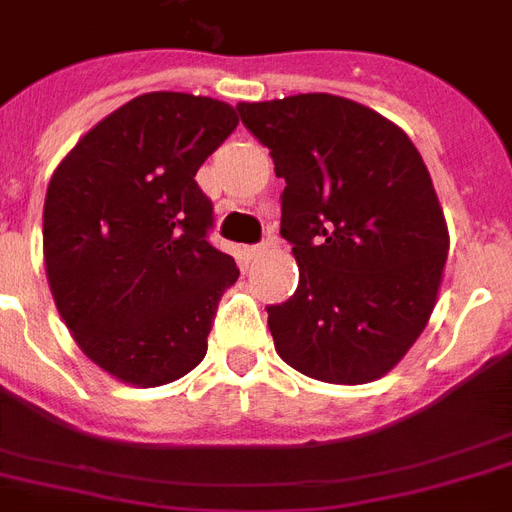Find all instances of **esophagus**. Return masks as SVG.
<instances>
[{
	"label": "esophagus",
	"mask_w": 512,
	"mask_h": 512,
	"mask_svg": "<svg viewBox=\"0 0 512 512\" xmlns=\"http://www.w3.org/2000/svg\"><path fill=\"white\" fill-rule=\"evenodd\" d=\"M268 247H271V241H263V244H255V247H249V249H247V257H249V260H257V257L263 255V252H265V249H268Z\"/></svg>",
	"instance_id": "esophagus-1"
}]
</instances>
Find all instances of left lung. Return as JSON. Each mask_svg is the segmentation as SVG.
<instances>
[{
    "mask_svg": "<svg viewBox=\"0 0 512 512\" xmlns=\"http://www.w3.org/2000/svg\"><path fill=\"white\" fill-rule=\"evenodd\" d=\"M236 108L287 183L281 236L300 284L268 308L276 353L313 380H380L428 327L449 252L420 151L390 119L340 95Z\"/></svg>",
    "mask_w": 512,
    "mask_h": 512,
    "instance_id": "left-lung-1",
    "label": "left lung"
}]
</instances>
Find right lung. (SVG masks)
Wrapping results in <instances>:
<instances>
[{"instance_id":"1","label":"right lung","mask_w":512,"mask_h":512,"mask_svg":"<svg viewBox=\"0 0 512 512\" xmlns=\"http://www.w3.org/2000/svg\"><path fill=\"white\" fill-rule=\"evenodd\" d=\"M236 124L223 100L146 92L100 119L52 172L47 284L76 345L114 380L167 385L207 353L239 268L207 241L212 201L196 172Z\"/></svg>"}]
</instances>
